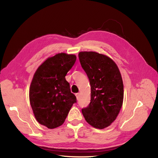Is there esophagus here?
<instances>
[{
  "label": "esophagus",
  "mask_w": 158,
  "mask_h": 158,
  "mask_svg": "<svg viewBox=\"0 0 158 158\" xmlns=\"http://www.w3.org/2000/svg\"><path fill=\"white\" fill-rule=\"evenodd\" d=\"M75 96H76V97H77V99L79 100V93H76Z\"/></svg>",
  "instance_id": "34e87169"
}]
</instances>
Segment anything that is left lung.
<instances>
[{"instance_id":"left-lung-1","label":"left lung","mask_w":158,"mask_h":158,"mask_svg":"<svg viewBox=\"0 0 158 158\" xmlns=\"http://www.w3.org/2000/svg\"><path fill=\"white\" fill-rule=\"evenodd\" d=\"M81 67L91 87L90 102L82 109L86 122L102 129L115 120L123 101V84L118 65L108 56L96 52H80Z\"/></svg>"}]
</instances>
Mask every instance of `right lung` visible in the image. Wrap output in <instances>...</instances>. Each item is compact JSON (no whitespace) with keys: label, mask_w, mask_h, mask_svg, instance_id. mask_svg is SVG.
<instances>
[{"label":"right lung","mask_w":158,"mask_h":158,"mask_svg":"<svg viewBox=\"0 0 158 158\" xmlns=\"http://www.w3.org/2000/svg\"><path fill=\"white\" fill-rule=\"evenodd\" d=\"M76 59L73 54H57L46 60L33 75L30 104L37 121L48 129L62 125L77 102L65 77Z\"/></svg>","instance_id":"right-lung-1"}]
</instances>
